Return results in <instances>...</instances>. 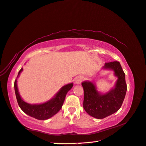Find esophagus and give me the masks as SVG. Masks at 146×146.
<instances>
[{"instance_id":"obj_1","label":"esophagus","mask_w":146,"mask_h":146,"mask_svg":"<svg viewBox=\"0 0 146 146\" xmlns=\"http://www.w3.org/2000/svg\"><path fill=\"white\" fill-rule=\"evenodd\" d=\"M82 78L81 77H76L75 78V84H78L82 82Z\"/></svg>"}]
</instances>
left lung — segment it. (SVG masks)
Listing matches in <instances>:
<instances>
[{
    "instance_id": "left-lung-1",
    "label": "left lung",
    "mask_w": 146,
    "mask_h": 146,
    "mask_svg": "<svg viewBox=\"0 0 146 146\" xmlns=\"http://www.w3.org/2000/svg\"><path fill=\"white\" fill-rule=\"evenodd\" d=\"M104 69H112L117 77L115 88L105 94H101L91 82H83V107L88 114L98 119H103L117 112L122 105L127 92L125 75L117 61L105 63Z\"/></svg>"
}]
</instances>
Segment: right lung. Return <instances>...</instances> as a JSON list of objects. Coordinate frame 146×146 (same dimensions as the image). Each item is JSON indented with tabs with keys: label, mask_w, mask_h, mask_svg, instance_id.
<instances>
[{
	"label": "right lung",
	"mask_w": 146,
	"mask_h": 146,
	"mask_svg": "<svg viewBox=\"0 0 146 146\" xmlns=\"http://www.w3.org/2000/svg\"><path fill=\"white\" fill-rule=\"evenodd\" d=\"M22 71L23 68L21 69L19 71L17 77H19V74ZM73 86V83L64 86L60 90V91L56 94L54 98L48 101L47 102L40 104V105H31V104L25 102L21 98L17 89V79L15 80L14 82L16 98H17L18 105L21 109L30 116L40 120H45L50 118L61 109L66 94L71 89Z\"/></svg>",
	"instance_id": "right-lung-1"
}]
</instances>
